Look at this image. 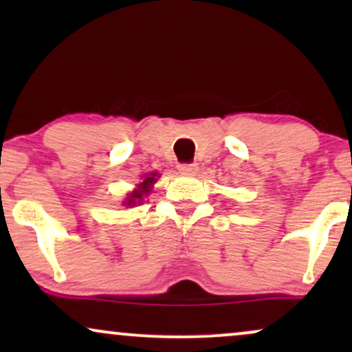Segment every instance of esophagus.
Instances as JSON below:
<instances>
[{
    "instance_id": "obj_1",
    "label": "esophagus",
    "mask_w": 352,
    "mask_h": 352,
    "mask_svg": "<svg viewBox=\"0 0 352 352\" xmlns=\"http://www.w3.org/2000/svg\"><path fill=\"white\" fill-rule=\"evenodd\" d=\"M199 170V165L197 164H180L179 165V172L185 173V175H193Z\"/></svg>"
}]
</instances>
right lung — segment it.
Returning <instances> with one entry per match:
<instances>
[{"label":"right lung","mask_w":352,"mask_h":352,"mask_svg":"<svg viewBox=\"0 0 352 352\" xmlns=\"http://www.w3.org/2000/svg\"><path fill=\"white\" fill-rule=\"evenodd\" d=\"M157 177H159V173H157V172H152V173H148V175H144L142 182H140V184L137 185V187L132 190L131 193H129L127 199L122 201L125 207L131 208V207H135V205L142 204L144 197L147 195L148 192H151L152 187H153V184H155V182H157Z\"/></svg>","instance_id":"right-lung-1"}]
</instances>
